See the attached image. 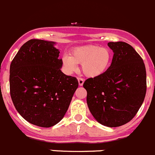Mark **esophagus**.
Returning <instances> with one entry per match:
<instances>
[{
    "mask_svg": "<svg viewBox=\"0 0 155 155\" xmlns=\"http://www.w3.org/2000/svg\"><path fill=\"white\" fill-rule=\"evenodd\" d=\"M84 83V79H83V78H78V84H79V86H83Z\"/></svg>",
    "mask_w": 155,
    "mask_h": 155,
    "instance_id": "1",
    "label": "esophagus"
}]
</instances>
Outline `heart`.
Listing matches in <instances>:
<instances>
[{
	"instance_id": "heart-1",
	"label": "heart",
	"mask_w": 155,
	"mask_h": 155,
	"mask_svg": "<svg viewBox=\"0 0 155 155\" xmlns=\"http://www.w3.org/2000/svg\"><path fill=\"white\" fill-rule=\"evenodd\" d=\"M112 60V53L108 48L94 45L74 48L71 55H64L62 63L67 73L71 74L81 65L82 71L87 77L97 78L106 72Z\"/></svg>"
}]
</instances>
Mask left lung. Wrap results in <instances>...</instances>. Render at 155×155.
Returning <instances> with one entry per match:
<instances>
[{"label":"left lung","mask_w":155,"mask_h":155,"mask_svg":"<svg viewBox=\"0 0 155 155\" xmlns=\"http://www.w3.org/2000/svg\"><path fill=\"white\" fill-rule=\"evenodd\" d=\"M113 51L110 66L97 78L86 80L87 102L101 125L119 127L130 122L144 101L146 71L142 57L124 42H108Z\"/></svg>","instance_id":"1"}]
</instances>
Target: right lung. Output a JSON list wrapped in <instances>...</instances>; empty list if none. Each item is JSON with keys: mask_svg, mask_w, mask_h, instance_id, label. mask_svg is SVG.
I'll return each instance as SVG.
<instances>
[{"mask_svg": "<svg viewBox=\"0 0 155 155\" xmlns=\"http://www.w3.org/2000/svg\"><path fill=\"white\" fill-rule=\"evenodd\" d=\"M54 42L30 39L10 64L9 89L15 109L26 121L50 127L64 117L78 87L77 78L60 70Z\"/></svg>", "mask_w": 155, "mask_h": 155, "instance_id": "1", "label": "right lung"}]
</instances>
